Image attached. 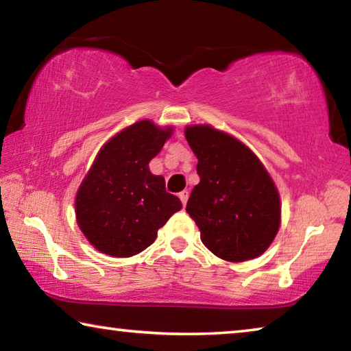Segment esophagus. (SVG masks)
<instances>
[{
	"mask_svg": "<svg viewBox=\"0 0 351 351\" xmlns=\"http://www.w3.org/2000/svg\"><path fill=\"white\" fill-rule=\"evenodd\" d=\"M180 199H181L182 206L187 204V199H189V192H187V190H182V192L180 193Z\"/></svg>",
	"mask_w": 351,
	"mask_h": 351,
	"instance_id": "obj_1",
	"label": "esophagus"
}]
</instances>
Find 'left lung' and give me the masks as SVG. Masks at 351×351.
<instances>
[{"label": "left lung", "instance_id": "obj_1", "mask_svg": "<svg viewBox=\"0 0 351 351\" xmlns=\"http://www.w3.org/2000/svg\"><path fill=\"white\" fill-rule=\"evenodd\" d=\"M199 182L186 210L201 241L226 261L257 258L274 241L282 204L271 175L251 148L212 125H187Z\"/></svg>", "mask_w": 351, "mask_h": 351}]
</instances>
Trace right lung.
<instances>
[{
    "label": "right lung",
    "instance_id": "1",
    "mask_svg": "<svg viewBox=\"0 0 351 351\" xmlns=\"http://www.w3.org/2000/svg\"><path fill=\"white\" fill-rule=\"evenodd\" d=\"M171 134L173 127L144 119L99 150L75 195L77 224L97 251L122 258L139 254L181 210L180 198L165 192L164 178L148 167Z\"/></svg>",
    "mask_w": 351,
    "mask_h": 351
}]
</instances>
